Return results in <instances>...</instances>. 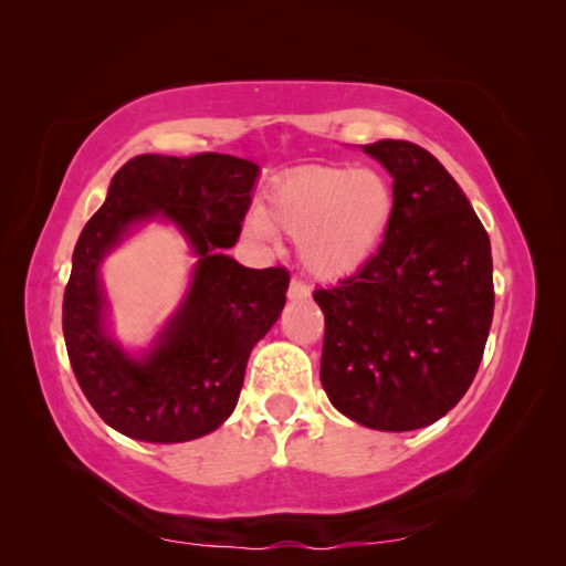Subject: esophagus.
I'll use <instances>...</instances> for the list:
<instances>
[{
	"label": "esophagus",
	"mask_w": 566,
	"mask_h": 566,
	"mask_svg": "<svg viewBox=\"0 0 566 566\" xmlns=\"http://www.w3.org/2000/svg\"><path fill=\"white\" fill-rule=\"evenodd\" d=\"M312 294L310 284H305L302 280H292L290 284V300H307Z\"/></svg>",
	"instance_id": "esophagus-1"
}]
</instances>
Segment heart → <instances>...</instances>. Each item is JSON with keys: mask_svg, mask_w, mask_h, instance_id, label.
Returning a JSON list of instances; mask_svg holds the SVG:
<instances>
[{"mask_svg": "<svg viewBox=\"0 0 566 566\" xmlns=\"http://www.w3.org/2000/svg\"><path fill=\"white\" fill-rule=\"evenodd\" d=\"M396 216L389 177L370 167L307 165L282 175L266 213L251 216L247 233L269 241L282 231L300 241V259L317 280H345L378 254Z\"/></svg>", "mask_w": 566, "mask_h": 566, "instance_id": "1", "label": "heart"}]
</instances>
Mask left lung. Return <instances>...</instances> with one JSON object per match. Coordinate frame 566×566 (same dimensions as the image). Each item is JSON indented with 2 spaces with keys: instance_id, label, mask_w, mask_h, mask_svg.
<instances>
[{
  "instance_id": "left-lung-1",
  "label": "left lung",
  "mask_w": 566,
  "mask_h": 566,
  "mask_svg": "<svg viewBox=\"0 0 566 566\" xmlns=\"http://www.w3.org/2000/svg\"><path fill=\"white\" fill-rule=\"evenodd\" d=\"M394 177L396 216L378 254L331 290L319 381L333 407L381 432L442 419L470 389L493 323L491 239L427 149L364 147Z\"/></svg>"
}]
</instances>
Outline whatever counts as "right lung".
<instances>
[{"mask_svg": "<svg viewBox=\"0 0 566 566\" xmlns=\"http://www.w3.org/2000/svg\"><path fill=\"white\" fill-rule=\"evenodd\" d=\"M259 167L202 151L139 155L112 177L73 251L63 335L73 374L98 417L132 440L188 442L231 417L254 345L286 302L284 266L249 269L226 256L241 235ZM167 217L199 254L191 290L156 348L134 359L105 333L97 266L134 224Z\"/></svg>", "mask_w": 566, "mask_h": 566, "instance_id": "right-lung-1", "label": "right lung"}]
</instances>
